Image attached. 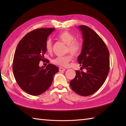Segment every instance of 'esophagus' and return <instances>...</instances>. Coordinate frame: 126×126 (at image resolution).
Masks as SVG:
<instances>
[{
	"label": "esophagus",
	"instance_id": "1",
	"mask_svg": "<svg viewBox=\"0 0 126 126\" xmlns=\"http://www.w3.org/2000/svg\"><path fill=\"white\" fill-rule=\"evenodd\" d=\"M59 71L60 72H64L65 71V69L64 68H62V67H60L59 68Z\"/></svg>",
	"mask_w": 126,
	"mask_h": 126
}]
</instances>
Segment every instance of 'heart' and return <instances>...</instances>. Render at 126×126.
Here are the masks:
<instances>
[{
  "label": "heart",
  "mask_w": 126,
  "mask_h": 126,
  "mask_svg": "<svg viewBox=\"0 0 126 126\" xmlns=\"http://www.w3.org/2000/svg\"><path fill=\"white\" fill-rule=\"evenodd\" d=\"M58 39L67 45L65 52H69L73 55H77L82 50V44L76 39V37L73 34L68 32H63L57 36ZM46 49L49 53H52V42L50 39H48L46 43ZM72 57L71 54H67L64 56H59L52 60V63L60 67H65L68 63L72 60Z\"/></svg>",
  "instance_id": "1"
}]
</instances>
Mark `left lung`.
I'll list each match as a JSON object with an SVG mask.
<instances>
[{"instance_id": "obj_1", "label": "left lung", "mask_w": 126, "mask_h": 126, "mask_svg": "<svg viewBox=\"0 0 126 126\" xmlns=\"http://www.w3.org/2000/svg\"><path fill=\"white\" fill-rule=\"evenodd\" d=\"M83 42L78 62L87 72L77 71L70 82L72 90L78 94L88 96L98 90L105 82L110 71V53L102 38L86 25L78 27Z\"/></svg>"}]
</instances>
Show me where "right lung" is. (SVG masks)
<instances>
[{
    "mask_svg": "<svg viewBox=\"0 0 126 126\" xmlns=\"http://www.w3.org/2000/svg\"><path fill=\"white\" fill-rule=\"evenodd\" d=\"M55 28H38L27 34L19 42L14 53L13 71L17 83L25 92L39 95L49 88L58 68L49 64L40 67L44 58L48 37Z\"/></svg>",
    "mask_w": 126,
    "mask_h": 126,
    "instance_id": "right-lung-1",
    "label": "right lung"
}]
</instances>
